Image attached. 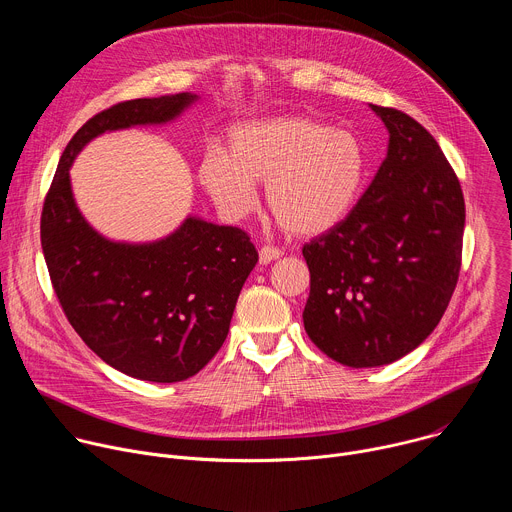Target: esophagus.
Returning <instances> with one entry per match:
<instances>
[{
    "label": "esophagus",
    "instance_id": "1",
    "mask_svg": "<svg viewBox=\"0 0 512 512\" xmlns=\"http://www.w3.org/2000/svg\"><path fill=\"white\" fill-rule=\"evenodd\" d=\"M279 257H281V251L275 249V247H271V245H265V247H261V251H259V263H263V265H267V263H271V261H275V259H279Z\"/></svg>",
    "mask_w": 512,
    "mask_h": 512
}]
</instances>
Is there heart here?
Masks as SVG:
<instances>
[{
    "mask_svg": "<svg viewBox=\"0 0 512 512\" xmlns=\"http://www.w3.org/2000/svg\"><path fill=\"white\" fill-rule=\"evenodd\" d=\"M198 178L229 218L247 216L267 182V202L281 227L316 237L338 227L354 208L367 152L348 129L310 117H273L243 123L229 137V154L212 150Z\"/></svg>",
    "mask_w": 512,
    "mask_h": 512,
    "instance_id": "b5f03b06",
    "label": "heart"
}]
</instances>
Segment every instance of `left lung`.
<instances>
[{"instance_id": "8db88e82", "label": "left lung", "mask_w": 512, "mask_h": 512, "mask_svg": "<svg viewBox=\"0 0 512 512\" xmlns=\"http://www.w3.org/2000/svg\"><path fill=\"white\" fill-rule=\"evenodd\" d=\"M389 131L387 158L356 206L304 245V328L332 360L383 367L440 324L462 265L464 194L433 135L413 117L371 105Z\"/></svg>"}]
</instances>
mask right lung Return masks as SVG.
I'll use <instances>...</instances> for the list:
<instances>
[{"label":"right lung","mask_w":512,"mask_h":512,"mask_svg":"<svg viewBox=\"0 0 512 512\" xmlns=\"http://www.w3.org/2000/svg\"><path fill=\"white\" fill-rule=\"evenodd\" d=\"M192 93L117 103L89 119L64 148L44 200L40 239L56 298L77 334L133 379H190L223 346L241 287L259 255L247 233L188 216L168 237L119 243L81 214L70 166L105 131L174 121Z\"/></svg>","instance_id":"obj_1"}]
</instances>
